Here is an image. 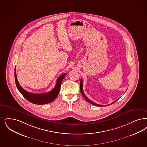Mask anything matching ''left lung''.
Masks as SVG:
<instances>
[{
  "label": "left lung",
  "instance_id": "1",
  "mask_svg": "<svg viewBox=\"0 0 147 147\" xmlns=\"http://www.w3.org/2000/svg\"><path fill=\"white\" fill-rule=\"evenodd\" d=\"M82 86H83V85H82V79H81V80H80V91H81V92H82V96H83L84 98L86 100L87 102H88V103H90L92 104V105H94V106H98V107H103V106H109V105H112V104L114 103L115 102H117V100H119V99H118V100H116L115 101H114V102H112V103H111V104H109L108 105H106V106H105V105H99V104H97V103H94V102L92 101L91 100L88 99V98L87 97V96H86L85 94L84 93V91H83V88H82Z\"/></svg>",
  "mask_w": 147,
  "mask_h": 147
}]
</instances>
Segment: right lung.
Returning <instances> with one entry per match:
<instances>
[{"mask_svg":"<svg viewBox=\"0 0 147 147\" xmlns=\"http://www.w3.org/2000/svg\"><path fill=\"white\" fill-rule=\"evenodd\" d=\"M65 76L66 73H65L59 76L56 81V84L55 88L51 91L47 93L36 94L27 92L20 86L17 79L16 69H15V80L18 91L23 95V96L26 99L30 101V102L35 105H45L50 103L53 102V100H55L59 94L61 83Z\"/></svg>","mask_w":147,"mask_h":147,"instance_id":"right-lung-1","label":"right lung"}]
</instances>
